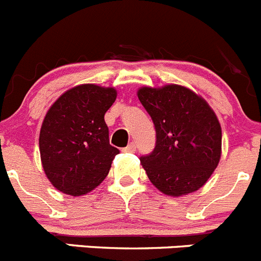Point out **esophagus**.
I'll list each match as a JSON object with an SVG mask.
<instances>
[{
    "label": "esophagus",
    "instance_id": "1",
    "mask_svg": "<svg viewBox=\"0 0 261 261\" xmlns=\"http://www.w3.org/2000/svg\"><path fill=\"white\" fill-rule=\"evenodd\" d=\"M124 152H136V143H129L128 146L123 150Z\"/></svg>",
    "mask_w": 261,
    "mask_h": 261
}]
</instances>
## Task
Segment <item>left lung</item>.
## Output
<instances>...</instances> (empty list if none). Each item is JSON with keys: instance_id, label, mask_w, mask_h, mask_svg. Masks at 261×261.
<instances>
[{"instance_id": "obj_1", "label": "left lung", "mask_w": 261, "mask_h": 261, "mask_svg": "<svg viewBox=\"0 0 261 261\" xmlns=\"http://www.w3.org/2000/svg\"><path fill=\"white\" fill-rule=\"evenodd\" d=\"M138 99L156 129V146L141 158L152 185L168 197L199 190L219 166L221 125L202 95L178 84L141 87Z\"/></svg>"}]
</instances>
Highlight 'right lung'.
<instances>
[{"label": "right lung", "mask_w": 261, "mask_h": 261, "mask_svg": "<svg viewBox=\"0 0 261 261\" xmlns=\"http://www.w3.org/2000/svg\"><path fill=\"white\" fill-rule=\"evenodd\" d=\"M114 87L80 84L50 106L40 130V156L57 190L80 197L109 174L116 147L109 141L105 114L116 99Z\"/></svg>", "instance_id": "add662e5"}]
</instances>
